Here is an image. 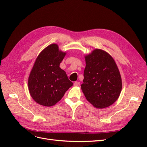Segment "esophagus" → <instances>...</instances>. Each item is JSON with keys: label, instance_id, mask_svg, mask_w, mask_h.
Returning a JSON list of instances; mask_svg holds the SVG:
<instances>
[{"label": "esophagus", "instance_id": "obj_1", "mask_svg": "<svg viewBox=\"0 0 147 147\" xmlns=\"http://www.w3.org/2000/svg\"><path fill=\"white\" fill-rule=\"evenodd\" d=\"M80 84V82H75V83H74V85L75 86H78Z\"/></svg>", "mask_w": 147, "mask_h": 147}]
</instances>
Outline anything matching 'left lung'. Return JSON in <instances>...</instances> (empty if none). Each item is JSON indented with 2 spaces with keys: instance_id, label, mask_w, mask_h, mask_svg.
Masks as SVG:
<instances>
[{
  "instance_id": "8db88e82",
  "label": "left lung",
  "mask_w": 147,
  "mask_h": 147,
  "mask_svg": "<svg viewBox=\"0 0 147 147\" xmlns=\"http://www.w3.org/2000/svg\"><path fill=\"white\" fill-rule=\"evenodd\" d=\"M82 90L88 102L97 109L112 105L122 89L121 75L113 57L108 53L96 49L85 56Z\"/></svg>"
}]
</instances>
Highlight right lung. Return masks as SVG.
<instances>
[{"mask_svg": "<svg viewBox=\"0 0 147 147\" xmlns=\"http://www.w3.org/2000/svg\"><path fill=\"white\" fill-rule=\"evenodd\" d=\"M65 55L53 43L37 57L28 79L30 94L37 103L45 107L54 105L73 85L65 71L59 67Z\"/></svg>", "mask_w": 147, "mask_h": 147, "instance_id": "obj_1", "label": "right lung"}]
</instances>
